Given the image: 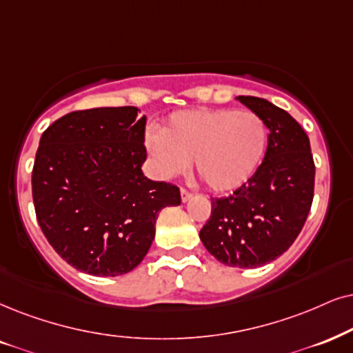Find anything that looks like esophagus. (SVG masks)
<instances>
[{"label":"esophagus","instance_id":"34e87169","mask_svg":"<svg viewBox=\"0 0 353 353\" xmlns=\"http://www.w3.org/2000/svg\"><path fill=\"white\" fill-rule=\"evenodd\" d=\"M181 199L182 202H187V200L192 199V192H189L187 189H181Z\"/></svg>","mask_w":353,"mask_h":353}]
</instances>
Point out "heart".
<instances>
[{"instance_id": "heart-1", "label": "heart", "mask_w": 353, "mask_h": 353, "mask_svg": "<svg viewBox=\"0 0 353 353\" xmlns=\"http://www.w3.org/2000/svg\"><path fill=\"white\" fill-rule=\"evenodd\" d=\"M146 138V150L163 176L195 172L210 190L238 189L256 172L267 150L269 130L252 112L195 109L176 112L159 132Z\"/></svg>"}]
</instances>
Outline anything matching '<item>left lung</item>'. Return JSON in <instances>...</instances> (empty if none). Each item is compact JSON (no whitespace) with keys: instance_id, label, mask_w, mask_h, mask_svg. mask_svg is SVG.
I'll use <instances>...</instances> for the list:
<instances>
[{"instance_id":"8db88e82","label":"left lung","mask_w":353,"mask_h":353,"mask_svg":"<svg viewBox=\"0 0 353 353\" xmlns=\"http://www.w3.org/2000/svg\"><path fill=\"white\" fill-rule=\"evenodd\" d=\"M238 101L269 128L264 161L228 197L212 199L200 239L221 264L256 269L295 243L313 203L316 168L310 138L292 115L261 97Z\"/></svg>"}]
</instances>
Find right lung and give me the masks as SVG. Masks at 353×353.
I'll list each match as a JSON object with an SVG mask.
<instances>
[{
    "mask_svg": "<svg viewBox=\"0 0 353 353\" xmlns=\"http://www.w3.org/2000/svg\"><path fill=\"white\" fill-rule=\"evenodd\" d=\"M146 117L96 107L55 120L40 137L32 199L40 230L74 269L117 276L143 261L159 210L181 205L179 187L143 176Z\"/></svg>",
    "mask_w": 353,
    "mask_h": 353,
    "instance_id": "right-lung-1",
    "label": "right lung"
}]
</instances>
